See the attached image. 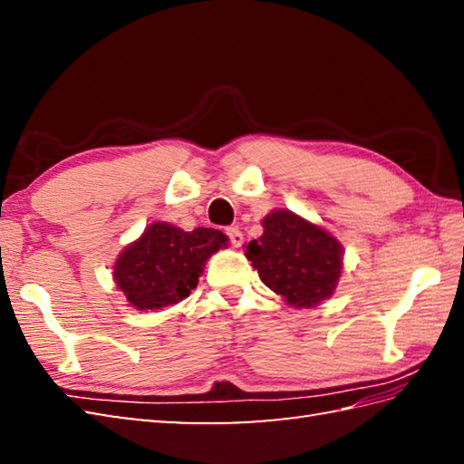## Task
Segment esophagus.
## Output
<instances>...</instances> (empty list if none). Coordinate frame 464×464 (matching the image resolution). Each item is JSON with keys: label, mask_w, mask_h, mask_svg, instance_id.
I'll return each mask as SVG.
<instances>
[{"label": "esophagus", "mask_w": 464, "mask_h": 464, "mask_svg": "<svg viewBox=\"0 0 464 464\" xmlns=\"http://www.w3.org/2000/svg\"><path fill=\"white\" fill-rule=\"evenodd\" d=\"M227 237H229V243L233 247H241L243 245V233L237 229V227H229V229L225 231Z\"/></svg>", "instance_id": "obj_1"}]
</instances>
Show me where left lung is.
Masks as SVG:
<instances>
[{
	"mask_svg": "<svg viewBox=\"0 0 464 464\" xmlns=\"http://www.w3.org/2000/svg\"><path fill=\"white\" fill-rule=\"evenodd\" d=\"M263 227L261 239L245 245L261 281L295 307H314L331 297L341 275V243L285 209L265 217Z\"/></svg>",
	"mask_w": 464,
	"mask_h": 464,
	"instance_id": "8db88e82",
	"label": "left lung"
}]
</instances>
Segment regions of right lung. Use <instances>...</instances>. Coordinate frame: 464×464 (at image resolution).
Instances as JSON below:
<instances>
[{
  "instance_id": "add662e5",
  "label": "right lung",
  "mask_w": 464,
  "mask_h": 464,
  "mask_svg": "<svg viewBox=\"0 0 464 464\" xmlns=\"http://www.w3.org/2000/svg\"><path fill=\"white\" fill-rule=\"evenodd\" d=\"M227 237L219 229L197 227L183 231L153 223L115 263V283L137 309H163L189 297L205 261Z\"/></svg>"
}]
</instances>
